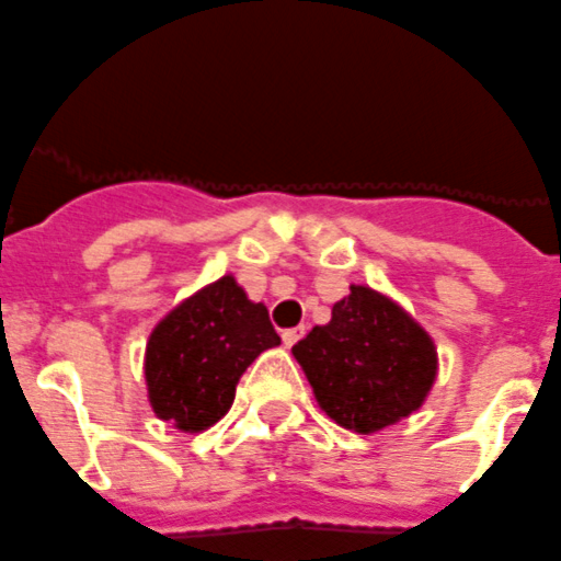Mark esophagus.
<instances>
[{"instance_id": "obj_1", "label": "esophagus", "mask_w": 561, "mask_h": 561, "mask_svg": "<svg viewBox=\"0 0 561 561\" xmlns=\"http://www.w3.org/2000/svg\"><path fill=\"white\" fill-rule=\"evenodd\" d=\"M305 337V327H298V329H285V332H282V343L287 345V348H290V345H296L298 340Z\"/></svg>"}]
</instances>
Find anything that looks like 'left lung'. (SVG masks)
I'll return each instance as SVG.
<instances>
[{
    "mask_svg": "<svg viewBox=\"0 0 561 561\" xmlns=\"http://www.w3.org/2000/svg\"><path fill=\"white\" fill-rule=\"evenodd\" d=\"M316 401L348 432L374 434L421 410L437 379L426 329L385 293L352 285L332 321L293 345Z\"/></svg>",
    "mask_w": 561,
    "mask_h": 561,
    "instance_id": "obj_1",
    "label": "left lung"
}]
</instances>
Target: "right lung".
<instances>
[{
	"label": "right lung",
	"instance_id": "add662e5",
	"mask_svg": "<svg viewBox=\"0 0 561 561\" xmlns=\"http://www.w3.org/2000/svg\"><path fill=\"white\" fill-rule=\"evenodd\" d=\"M274 345L279 334L265 305L221 276L151 329L144 359L151 410L180 432H204L229 412L245 368Z\"/></svg>",
	"mask_w": 561,
	"mask_h": 561
}]
</instances>
